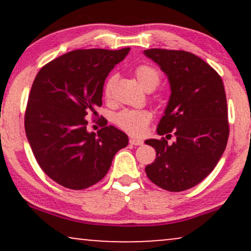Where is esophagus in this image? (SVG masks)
<instances>
[{"label":"esophagus","instance_id":"esophagus-1","mask_svg":"<svg viewBox=\"0 0 251 251\" xmlns=\"http://www.w3.org/2000/svg\"><path fill=\"white\" fill-rule=\"evenodd\" d=\"M129 143H130V145H132V146H140V145H143V140L135 139V138L130 139Z\"/></svg>","mask_w":251,"mask_h":251}]
</instances>
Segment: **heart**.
Masks as SVG:
<instances>
[{
  "label": "heart",
  "mask_w": 251,
  "mask_h": 251,
  "mask_svg": "<svg viewBox=\"0 0 251 251\" xmlns=\"http://www.w3.org/2000/svg\"><path fill=\"white\" fill-rule=\"evenodd\" d=\"M136 77L144 89L155 88L160 82V73L156 68L149 65H142L136 68ZM114 77H111L106 84L105 94L109 97ZM151 113L144 109H123L115 115L114 122L120 129L132 136H142L146 131L151 121Z\"/></svg>",
  "instance_id": "heart-1"
}]
</instances>
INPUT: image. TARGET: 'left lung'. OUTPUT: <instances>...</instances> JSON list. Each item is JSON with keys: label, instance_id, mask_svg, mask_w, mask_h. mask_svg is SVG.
<instances>
[{"label": "left lung", "instance_id": "left-lung-1", "mask_svg": "<svg viewBox=\"0 0 251 251\" xmlns=\"http://www.w3.org/2000/svg\"><path fill=\"white\" fill-rule=\"evenodd\" d=\"M144 54L157 64L170 84L156 131L176 136L171 145L164 138L145 140L156 152L146 175L163 190H188L214 170L226 149L229 128L224 84L214 68L187 51L149 49Z\"/></svg>", "mask_w": 251, "mask_h": 251}]
</instances>
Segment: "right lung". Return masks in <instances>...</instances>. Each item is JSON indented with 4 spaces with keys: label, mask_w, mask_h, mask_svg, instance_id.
Segmentation results:
<instances>
[{
    "label": "right lung",
    "mask_w": 251,
    "mask_h": 251,
    "mask_svg": "<svg viewBox=\"0 0 251 251\" xmlns=\"http://www.w3.org/2000/svg\"><path fill=\"white\" fill-rule=\"evenodd\" d=\"M129 51L74 50L37 73L25 131L41 169L61 186L83 190L98 183L116 152L128 145V136L113 126L89 132L85 118L88 113L97 114L106 77Z\"/></svg>",
    "instance_id": "1"
}]
</instances>
